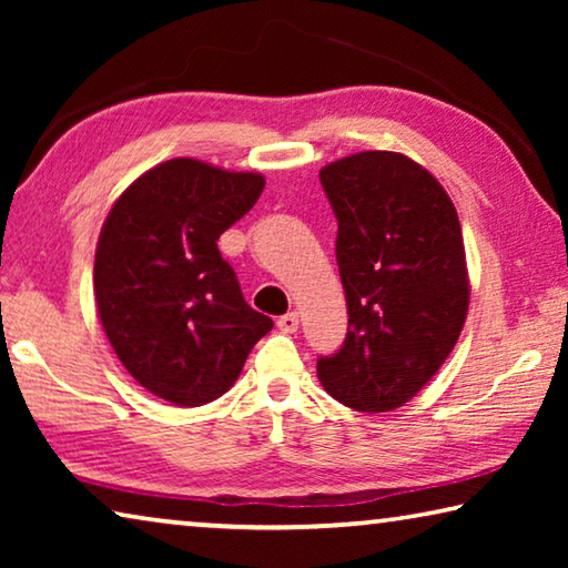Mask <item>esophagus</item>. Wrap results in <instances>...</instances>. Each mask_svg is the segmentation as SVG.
<instances>
[{
	"mask_svg": "<svg viewBox=\"0 0 568 568\" xmlns=\"http://www.w3.org/2000/svg\"><path fill=\"white\" fill-rule=\"evenodd\" d=\"M297 325H301V318H297V313H285L277 318V328L283 333H295Z\"/></svg>",
	"mask_w": 568,
	"mask_h": 568,
	"instance_id": "1",
	"label": "esophagus"
}]
</instances>
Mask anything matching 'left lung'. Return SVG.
<instances>
[{
	"mask_svg": "<svg viewBox=\"0 0 568 568\" xmlns=\"http://www.w3.org/2000/svg\"><path fill=\"white\" fill-rule=\"evenodd\" d=\"M321 185L338 220L348 333L338 353L318 358V378L355 410L400 408L446 363L466 323L458 213L440 182L400 152L331 162Z\"/></svg>",
	"mask_w": 568,
	"mask_h": 568,
	"instance_id": "1",
	"label": "left lung"
}]
</instances>
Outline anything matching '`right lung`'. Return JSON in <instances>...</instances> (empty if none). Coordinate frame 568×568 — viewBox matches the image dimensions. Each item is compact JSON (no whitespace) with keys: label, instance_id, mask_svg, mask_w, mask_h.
<instances>
[{"label":"right lung","instance_id":"obj_1","mask_svg":"<svg viewBox=\"0 0 568 568\" xmlns=\"http://www.w3.org/2000/svg\"><path fill=\"white\" fill-rule=\"evenodd\" d=\"M263 187L257 172L175 158L134 180L104 220L94 253L102 328L130 376L162 400L220 398L273 328L217 250Z\"/></svg>","mask_w":568,"mask_h":568}]
</instances>
